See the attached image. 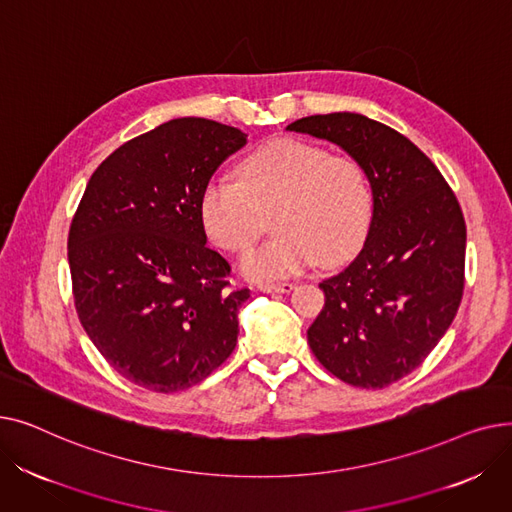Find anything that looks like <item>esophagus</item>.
<instances>
[{
	"mask_svg": "<svg viewBox=\"0 0 512 512\" xmlns=\"http://www.w3.org/2000/svg\"><path fill=\"white\" fill-rule=\"evenodd\" d=\"M294 288V284L292 282H282V284H261L259 286V290H263V292H290Z\"/></svg>",
	"mask_w": 512,
	"mask_h": 512,
	"instance_id": "obj_1",
	"label": "esophagus"
}]
</instances>
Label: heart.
<instances>
[{"instance_id":"heart-1","label":"heart","mask_w":512,"mask_h":512,"mask_svg":"<svg viewBox=\"0 0 512 512\" xmlns=\"http://www.w3.org/2000/svg\"><path fill=\"white\" fill-rule=\"evenodd\" d=\"M274 209L272 236L240 261L249 280L272 282L317 263L351 257L371 218V188L359 161L299 139H274L238 166V182L213 178L199 197V222L211 245L245 253Z\"/></svg>"}]
</instances>
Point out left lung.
Instances as JSON below:
<instances>
[{
	"instance_id": "obj_1",
	"label": "left lung",
	"mask_w": 512,
	"mask_h": 512,
	"mask_svg": "<svg viewBox=\"0 0 512 512\" xmlns=\"http://www.w3.org/2000/svg\"><path fill=\"white\" fill-rule=\"evenodd\" d=\"M290 132L330 141L367 174L373 213L361 253L319 284L326 305L307 340L338 380L384 388L450 328L465 284L467 226L440 170L394 128L353 112L301 118Z\"/></svg>"
}]
</instances>
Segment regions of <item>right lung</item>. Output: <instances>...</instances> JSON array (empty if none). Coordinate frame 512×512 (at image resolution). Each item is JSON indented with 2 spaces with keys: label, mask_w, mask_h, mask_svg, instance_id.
<instances>
[{
  "label": "right lung",
  "mask_w": 512,
  "mask_h": 512,
  "mask_svg": "<svg viewBox=\"0 0 512 512\" xmlns=\"http://www.w3.org/2000/svg\"><path fill=\"white\" fill-rule=\"evenodd\" d=\"M247 134L176 118L124 143L93 172L68 234L80 324L122 378L153 392L203 382L234 351L230 265L207 249L199 197Z\"/></svg>",
  "instance_id": "obj_1"
}]
</instances>
